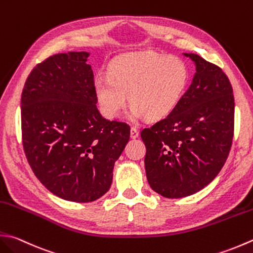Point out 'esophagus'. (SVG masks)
I'll return each mask as SVG.
<instances>
[{
    "label": "esophagus",
    "mask_w": 253,
    "mask_h": 253,
    "mask_svg": "<svg viewBox=\"0 0 253 253\" xmlns=\"http://www.w3.org/2000/svg\"><path fill=\"white\" fill-rule=\"evenodd\" d=\"M139 137V131H138V129L136 127H131L130 128V138H132V139H136V138Z\"/></svg>",
    "instance_id": "1"
}]
</instances>
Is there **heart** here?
I'll use <instances>...</instances> for the list:
<instances>
[{
	"label": "heart",
	"instance_id": "b5f03b06",
	"mask_svg": "<svg viewBox=\"0 0 253 253\" xmlns=\"http://www.w3.org/2000/svg\"><path fill=\"white\" fill-rule=\"evenodd\" d=\"M189 81V68L182 59L140 51L117 59L110 76L97 74L93 86L105 117L120 116L129 95L133 117L159 121L179 105Z\"/></svg>",
	"mask_w": 253,
	"mask_h": 253
}]
</instances>
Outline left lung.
Returning <instances> with one entry per match:
<instances>
[{
  "label": "left lung",
  "instance_id": "obj_1",
  "mask_svg": "<svg viewBox=\"0 0 253 253\" xmlns=\"http://www.w3.org/2000/svg\"><path fill=\"white\" fill-rule=\"evenodd\" d=\"M191 85L170 115L141 131L151 189L167 199L195 194L218 174L234 137L235 98L224 71L195 53Z\"/></svg>",
  "mask_w": 253,
  "mask_h": 253
}]
</instances>
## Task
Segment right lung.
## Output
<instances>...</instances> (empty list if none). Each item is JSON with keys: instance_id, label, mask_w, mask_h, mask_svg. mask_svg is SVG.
Masks as SVG:
<instances>
[{"instance_id": "right-lung-1", "label": "right lung", "mask_w": 253, "mask_h": 253, "mask_svg": "<svg viewBox=\"0 0 253 253\" xmlns=\"http://www.w3.org/2000/svg\"><path fill=\"white\" fill-rule=\"evenodd\" d=\"M90 52L58 53L37 64L22 93L24 151L35 175L62 200L88 203L110 190L129 140L126 123L96 107Z\"/></svg>"}]
</instances>
